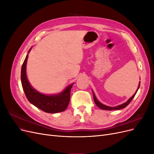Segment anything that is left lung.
I'll return each mask as SVG.
<instances>
[{
    "instance_id": "1",
    "label": "left lung",
    "mask_w": 154,
    "mask_h": 154,
    "mask_svg": "<svg viewBox=\"0 0 154 154\" xmlns=\"http://www.w3.org/2000/svg\"><path fill=\"white\" fill-rule=\"evenodd\" d=\"M139 87H140V82H139V83L138 87H137V90H136V92H135L134 94V95H133L131 97H130V98H129L127 101H126L125 103H123V104H121V105H118V106H106V105H103V103H101V102H100L98 100H97V99L96 98V96H95L94 92V91H92V94H93V97H94V102H95L96 105L97 106H98L100 109H102V110H119V109H122L125 108V107L127 106L130 103V102H131V101L132 100V99L134 97L135 95L136 94V93H137V91H138V89H139Z\"/></svg>"
}]
</instances>
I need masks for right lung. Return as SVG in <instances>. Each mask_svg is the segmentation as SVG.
<instances>
[{
  "mask_svg": "<svg viewBox=\"0 0 154 154\" xmlns=\"http://www.w3.org/2000/svg\"><path fill=\"white\" fill-rule=\"evenodd\" d=\"M31 49V48L21 69V83L26 97L31 103L47 113L54 114L64 111L69 105L70 93L74 83L68 85L63 91L56 94H45L36 91L30 84L26 74L27 61Z\"/></svg>",
  "mask_w": 154,
  "mask_h": 154,
  "instance_id": "obj_1",
  "label": "right lung"
}]
</instances>
